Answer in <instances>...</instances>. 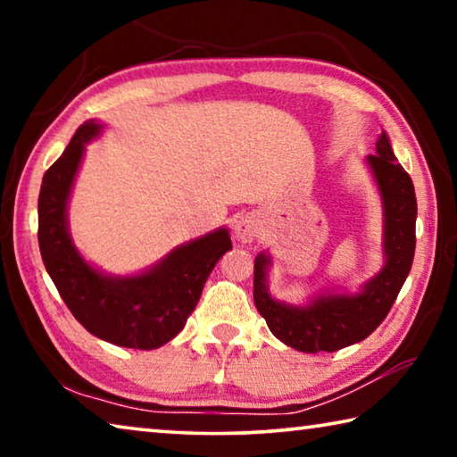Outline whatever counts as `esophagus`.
I'll return each instance as SVG.
<instances>
[{"label": "esophagus", "mask_w": 457, "mask_h": 457, "mask_svg": "<svg viewBox=\"0 0 457 457\" xmlns=\"http://www.w3.org/2000/svg\"><path fill=\"white\" fill-rule=\"evenodd\" d=\"M260 234V221L256 215H239L234 223V236L237 242L252 244Z\"/></svg>", "instance_id": "obj_1"}]
</instances>
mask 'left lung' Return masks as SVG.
<instances>
[{
	"label": "left lung",
	"instance_id": "8db88e82",
	"mask_svg": "<svg viewBox=\"0 0 457 457\" xmlns=\"http://www.w3.org/2000/svg\"><path fill=\"white\" fill-rule=\"evenodd\" d=\"M383 210V266L357 290H320L304 303H286L270 292L272 253L253 262V303L272 335L300 353H335L365 340L391 311L415 253L417 199L411 177L397 163L383 130L375 154L365 159Z\"/></svg>",
	"mask_w": 457,
	"mask_h": 457
}]
</instances>
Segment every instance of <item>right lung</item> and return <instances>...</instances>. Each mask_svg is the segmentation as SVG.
Wrapping results in <instances>:
<instances>
[{"mask_svg":"<svg viewBox=\"0 0 457 457\" xmlns=\"http://www.w3.org/2000/svg\"><path fill=\"white\" fill-rule=\"evenodd\" d=\"M104 125L90 119L44 173L37 199V242L62 300L90 335L127 349H159L183 330L220 258L231 250L229 229L173 247L135 274H111L82 256L68 226V205L87 153Z\"/></svg>","mask_w":457,"mask_h":457,"instance_id":"right-lung-1","label":"right lung"}]
</instances>
